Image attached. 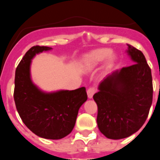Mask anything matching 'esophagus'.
<instances>
[{"label": "esophagus", "mask_w": 160, "mask_h": 160, "mask_svg": "<svg viewBox=\"0 0 160 160\" xmlns=\"http://www.w3.org/2000/svg\"><path fill=\"white\" fill-rule=\"evenodd\" d=\"M96 92V88L95 87H90V88L87 90V95H88L89 98H92L93 95L95 94Z\"/></svg>", "instance_id": "34e87169"}]
</instances>
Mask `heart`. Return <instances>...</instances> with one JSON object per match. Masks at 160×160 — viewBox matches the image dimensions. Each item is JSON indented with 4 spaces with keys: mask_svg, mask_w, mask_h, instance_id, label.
<instances>
[{
    "mask_svg": "<svg viewBox=\"0 0 160 160\" xmlns=\"http://www.w3.org/2000/svg\"><path fill=\"white\" fill-rule=\"evenodd\" d=\"M111 53V49L110 48H101L90 52L85 56V64L90 69L95 67L96 66L101 63L109 56L107 62V67H111L114 62V57Z\"/></svg>",
    "mask_w": 160,
    "mask_h": 160,
    "instance_id": "1",
    "label": "heart"
}]
</instances>
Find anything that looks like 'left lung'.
Here are the masks:
<instances>
[{"instance_id":"obj_1","label":"left lung","mask_w":160,"mask_h":160,"mask_svg":"<svg viewBox=\"0 0 160 160\" xmlns=\"http://www.w3.org/2000/svg\"><path fill=\"white\" fill-rule=\"evenodd\" d=\"M128 54L135 64L106 78L93 98L98 106L97 122L107 138L129 137L142 128L153 98L151 68L143 53L128 45Z\"/></svg>"}]
</instances>
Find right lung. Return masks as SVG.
<instances>
[{"label":"right lung","instance_id":"obj_1","mask_svg":"<svg viewBox=\"0 0 160 160\" xmlns=\"http://www.w3.org/2000/svg\"><path fill=\"white\" fill-rule=\"evenodd\" d=\"M49 49L48 46H35L25 53L15 72L13 98L20 117L32 133L44 138L60 139L73 129L87 94L85 87L46 94L32 84L31 59L36 53Z\"/></svg>","mask_w":160,"mask_h":160}]
</instances>
